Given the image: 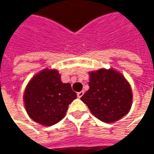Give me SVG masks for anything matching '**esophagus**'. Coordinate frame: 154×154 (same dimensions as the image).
<instances>
[{"mask_svg":"<svg viewBox=\"0 0 154 154\" xmlns=\"http://www.w3.org/2000/svg\"><path fill=\"white\" fill-rule=\"evenodd\" d=\"M77 95L78 98H81V97L84 95V91H80V92H78V93L77 94Z\"/></svg>","mask_w":154,"mask_h":154,"instance_id":"1","label":"esophagus"}]
</instances>
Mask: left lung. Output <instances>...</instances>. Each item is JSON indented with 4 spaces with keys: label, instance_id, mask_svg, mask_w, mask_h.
<instances>
[{
    "label": "left lung",
    "instance_id": "8db88e82",
    "mask_svg": "<svg viewBox=\"0 0 154 154\" xmlns=\"http://www.w3.org/2000/svg\"><path fill=\"white\" fill-rule=\"evenodd\" d=\"M89 90L81 97L92 114L105 123L118 121L132 105V90L122 74L113 69L89 73Z\"/></svg>",
    "mask_w": 154,
    "mask_h": 154
}]
</instances>
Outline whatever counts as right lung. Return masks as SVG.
I'll list each match as a JSON object with an SVG mask.
<instances>
[{
  "label": "right lung",
  "mask_w": 154,
  "mask_h": 154,
  "mask_svg": "<svg viewBox=\"0 0 154 154\" xmlns=\"http://www.w3.org/2000/svg\"><path fill=\"white\" fill-rule=\"evenodd\" d=\"M77 98L69 83H62L56 69H45L28 82L24 103L28 116L43 126H51L60 121L69 105Z\"/></svg>",
  "instance_id": "right-lung-1"
}]
</instances>
